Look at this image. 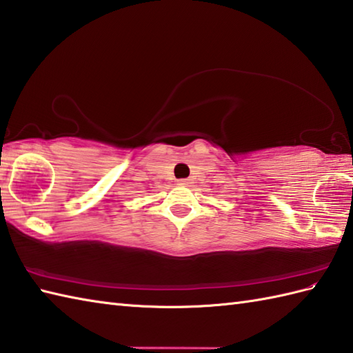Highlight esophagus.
Returning a JSON list of instances; mask_svg holds the SVG:
<instances>
[{
  "label": "esophagus",
  "instance_id": "esophagus-1",
  "mask_svg": "<svg viewBox=\"0 0 353 353\" xmlns=\"http://www.w3.org/2000/svg\"><path fill=\"white\" fill-rule=\"evenodd\" d=\"M188 179H181V181H177V185H188Z\"/></svg>",
  "mask_w": 353,
  "mask_h": 353
}]
</instances>
